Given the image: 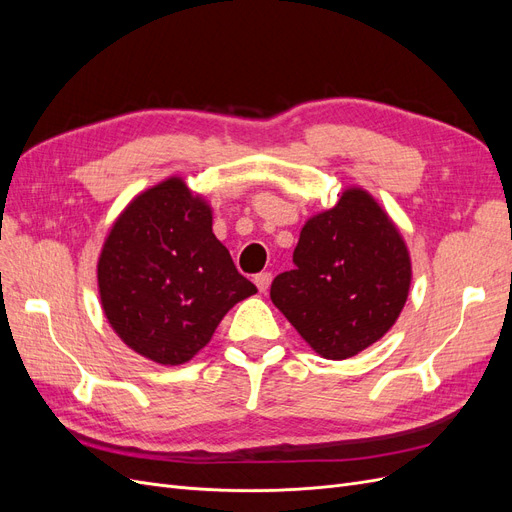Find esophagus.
Segmentation results:
<instances>
[{"label":"esophagus","mask_w":512,"mask_h":512,"mask_svg":"<svg viewBox=\"0 0 512 512\" xmlns=\"http://www.w3.org/2000/svg\"><path fill=\"white\" fill-rule=\"evenodd\" d=\"M271 280H273V275H271L269 271H262V273H258V275L254 277V284H256V288H258L260 292H267L269 286H271Z\"/></svg>","instance_id":"esophagus-1"}]
</instances>
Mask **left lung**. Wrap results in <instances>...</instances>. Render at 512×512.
<instances>
[{"mask_svg":"<svg viewBox=\"0 0 512 512\" xmlns=\"http://www.w3.org/2000/svg\"><path fill=\"white\" fill-rule=\"evenodd\" d=\"M292 262L273 280L271 301L324 359H350L378 342L406 305L408 247L361 188L305 222Z\"/></svg>","mask_w":512,"mask_h":512,"instance_id":"1","label":"left lung"}]
</instances>
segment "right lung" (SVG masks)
<instances>
[{"label": "right lung", "mask_w": 512, "mask_h": 512, "mask_svg": "<svg viewBox=\"0 0 512 512\" xmlns=\"http://www.w3.org/2000/svg\"><path fill=\"white\" fill-rule=\"evenodd\" d=\"M211 224L207 200L170 177L138 194L108 232L98 260L104 316L149 361L188 363L228 309L258 292Z\"/></svg>", "instance_id": "right-lung-1"}]
</instances>
